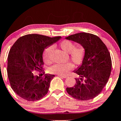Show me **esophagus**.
I'll return each instance as SVG.
<instances>
[{
    "label": "esophagus",
    "mask_w": 121,
    "mask_h": 121,
    "mask_svg": "<svg viewBox=\"0 0 121 121\" xmlns=\"http://www.w3.org/2000/svg\"><path fill=\"white\" fill-rule=\"evenodd\" d=\"M58 76L59 77H62L63 78H66L67 77V76H65V75H58Z\"/></svg>",
    "instance_id": "34e87169"
}]
</instances>
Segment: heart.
Returning a JSON list of instances; mask_svg holds the SVG:
<instances>
[{
    "instance_id": "heart-1",
    "label": "heart",
    "mask_w": 121,
    "mask_h": 121,
    "mask_svg": "<svg viewBox=\"0 0 121 121\" xmlns=\"http://www.w3.org/2000/svg\"><path fill=\"white\" fill-rule=\"evenodd\" d=\"M59 46L63 50L69 53L70 58L75 66H80L83 64L86 56V49L83 45H79L75 46V44L69 40H63L60 43ZM53 49V46H49L46 48L43 54V58L44 62H50V53ZM73 68V64L71 62L65 63H57L50 68L51 73L66 75Z\"/></svg>"
}]
</instances>
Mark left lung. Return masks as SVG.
I'll list each match as a JSON object with an SVG mask.
<instances>
[{"label": "left lung", "mask_w": 121, "mask_h": 121, "mask_svg": "<svg viewBox=\"0 0 121 121\" xmlns=\"http://www.w3.org/2000/svg\"><path fill=\"white\" fill-rule=\"evenodd\" d=\"M73 40L86 49V56L82 65L75 71L78 77L73 87L66 88V91L76 99L86 101L98 96L108 81L112 62L105 44L98 36L81 32L65 38Z\"/></svg>", "instance_id": "1"}]
</instances>
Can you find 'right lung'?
<instances>
[{
    "mask_svg": "<svg viewBox=\"0 0 121 121\" xmlns=\"http://www.w3.org/2000/svg\"><path fill=\"white\" fill-rule=\"evenodd\" d=\"M60 38L29 34L20 37L12 46L7 58V76L11 88L21 98L33 102L47 94L55 75L42 70L43 53Z\"/></svg>",
    "mask_w": 121,
    "mask_h": 121,
    "instance_id": "add662e5",
    "label": "right lung"
}]
</instances>
